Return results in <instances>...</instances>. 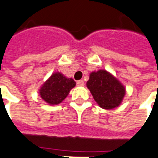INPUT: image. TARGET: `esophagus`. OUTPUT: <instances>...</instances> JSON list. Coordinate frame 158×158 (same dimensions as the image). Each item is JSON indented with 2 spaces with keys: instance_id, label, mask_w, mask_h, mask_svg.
Returning <instances> with one entry per match:
<instances>
[{
  "instance_id": "obj_1",
  "label": "esophagus",
  "mask_w": 158,
  "mask_h": 158,
  "mask_svg": "<svg viewBox=\"0 0 158 158\" xmlns=\"http://www.w3.org/2000/svg\"><path fill=\"white\" fill-rule=\"evenodd\" d=\"M77 85H78V86H84V85H85L84 80H78V81H77Z\"/></svg>"
}]
</instances>
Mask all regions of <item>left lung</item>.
Wrapping results in <instances>:
<instances>
[{
  "label": "left lung",
  "instance_id": "8db88e82",
  "mask_svg": "<svg viewBox=\"0 0 158 158\" xmlns=\"http://www.w3.org/2000/svg\"><path fill=\"white\" fill-rule=\"evenodd\" d=\"M86 85L97 104L106 110L120 106L126 94L123 85L106 70L91 73Z\"/></svg>",
  "mask_w": 158,
  "mask_h": 158
}]
</instances>
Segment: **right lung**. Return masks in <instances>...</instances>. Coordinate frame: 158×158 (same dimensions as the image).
<instances>
[{
	"label": "right lung",
	"instance_id": "right-lung-1",
	"mask_svg": "<svg viewBox=\"0 0 158 158\" xmlns=\"http://www.w3.org/2000/svg\"><path fill=\"white\" fill-rule=\"evenodd\" d=\"M75 85L73 79H68L60 73H54L43 84L40 95L44 101L50 105H58L68 96Z\"/></svg>",
	"mask_w": 158,
	"mask_h": 158
}]
</instances>
